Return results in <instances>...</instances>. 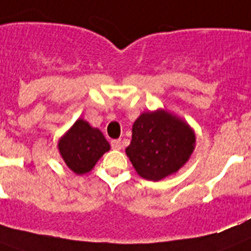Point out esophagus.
<instances>
[{"instance_id":"1","label":"esophagus","mask_w":251,"mask_h":251,"mask_svg":"<svg viewBox=\"0 0 251 251\" xmlns=\"http://www.w3.org/2000/svg\"><path fill=\"white\" fill-rule=\"evenodd\" d=\"M111 144H112V148L116 149V151H121L122 149V142L120 140V139H117V140H112Z\"/></svg>"}]
</instances>
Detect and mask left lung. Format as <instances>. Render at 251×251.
<instances>
[{
	"instance_id": "left-lung-1",
	"label": "left lung",
	"mask_w": 251,
	"mask_h": 251,
	"mask_svg": "<svg viewBox=\"0 0 251 251\" xmlns=\"http://www.w3.org/2000/svg\"><path fill=\"white\" fill-rule=\"evenodd\" d=\"M195 132L166 109L143 112L132 125L126 154L140 177L159 181L176 174L195 149Z\"/></svg>"
}]
</instances>
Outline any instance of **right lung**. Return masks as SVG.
Listing matches in <instances>:
<instances>
[{"mask_svg":"<svg viewBox=\"0 0 251 251\" xmlns=\"http://www.w3.org/2000/svg\"><path fill=\"white\" fill-rule=\"evenodd\" d=\"M61 157L74 174L84 175L93 170L111 145L103 132L90 126L88 121L77 119L57 143Z\"/></svg>","mask_w":251,"mask_h":251,"instance_id":"right-lung-1","label":"right lung"}]
</instances>
